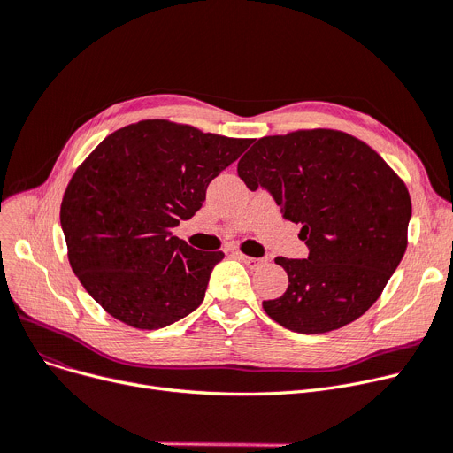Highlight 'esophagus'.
Returning a JSON list of instances; mask_svg holds the SVG:
<instances>
[{
	"label": "esophagus",
	"instance_id": "esophagus-1",
	"mask_svg": "<svg viewBox=\"0 0 453 453\" xmlns=\"http://www.w3.org/2000/svg\"><path fill=\"white\" fill-rule=\"evenodd\" d=\"M237 256L250 269H259L265 263H267V259H263V257H252V256H245V254H237Z\"/></svg>",
	"mask_w": 453,
	"mask_h": 453
}]
</instances>
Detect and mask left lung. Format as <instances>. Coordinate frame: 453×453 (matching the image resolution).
I'll return each instance as SVG.
<instances>
[{
  "mask_svg": "<svg viewBox=\"0 0 453 453\" xmlns=\"http://www.w3.org/2000/svg\"><path fill=\"white\" fill-rule=\"evenodd\" d=\"M237 173L274 196L309 247L307 259H274L288 276L283 295L263 302L274 322L329 333L379 300L408 247L411 199L373 148L338 129H298L259 139Z\"/></svg>",
  "mask_w": 453,
  "mask_h": 453,
  "instance_id": "8db88e82",
  "label": "left lung"
}]
</instances>
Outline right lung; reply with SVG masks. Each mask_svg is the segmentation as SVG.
Segmentation results:
<instances>
[{
	"instance_id": "obj_1",
	"label": "right lung",
	"mask_w": 453,
	"mask_h": 453,
	"mask_svg": "<svg viewBox=\"0 0 453 453\" xmlns=\"http://www.w3.org/2000/svg\"><path fill=\"white\" fill-rule=\"evenodd\" d=\"M252 139L150 119L105 137L73 173L60 206L71 269L93 300L135 329L196 311L225 254L173 235L206 199L210 180Z\"/></svg>"
}]
</instances>
